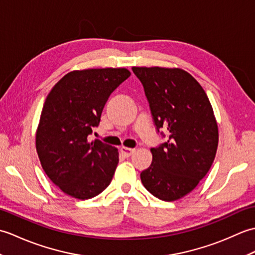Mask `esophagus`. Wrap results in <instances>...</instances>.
Masks as SVG:
<instances>
[{
  "label": "esophagus",
  "mask_w": 255,
  "mask_h": 255,
  "mask_svg": "<svg viewBox=\"0 0 255 255\" xmlns=\"http://www.w3.org/2000/svg\"><path fill=\"white\" fill-rule=\"evenodd\" d=\"M121 151H122V153H123L125 156H130L131 154L134 153V151H136V149L127 148V147H122V148H121Z\"/></svg>",
  "instance_id": "esophagus-1"
}]
</instances>
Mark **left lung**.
<instances>
[{
  "mask_svg": "<svg viewBox=\"0 0 255 255\" xmlns=\"http://www.w3.org/2000/svg\"><path fill=\"white\" fill-rule=\"evenodd\" d=\"M143 85L156 131L167 141L151 149L152 163L140 174L156 198L173 202L191 193L213 164L218 126L202 86L182 69L133 67Z\"/></svg>",
  "mask_w": 255,
  "mask_h": 255,
  "instance_id": "obj_1",
  "label": "left lung"
}]
</instances>
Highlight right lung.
<instances>
[{"label":"right lung","instance_id":"right-lung-1","mask_svg":"<svg viewBox=\"0 0 255 255\" xmlns=\"http://www.w3.org/2000/svg\"><path fill=\"white\" fill-rule=\"evenodd\" d=\"M130 72L125 68L72 71L48 94L36 132L40 163L51 182L78 199L95 197L110 185L118 151L88 136L99 126L108 97Z\"/></svg>","mask_w":255,"mask_h":255}]
</instances>
